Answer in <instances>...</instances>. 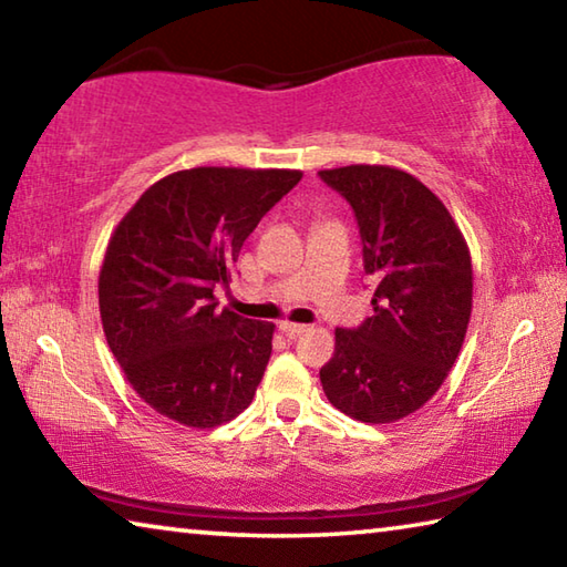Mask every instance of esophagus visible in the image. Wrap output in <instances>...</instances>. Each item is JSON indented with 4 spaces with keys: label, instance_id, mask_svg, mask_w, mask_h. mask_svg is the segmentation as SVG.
I'll list each match as a JSON object with an SVG mask.
<instances>
[{
    "label": "esophagus",
    "instance_id": "1",
    "mask_svg": "<svg viewBox=\"0 0 567 567\" xmlns=\"http://www.w3.org/2000/svg\"><path fill=\"white\" fill-rule=\"evenodd\" d=\"M280 330L287 334V338H290V340H295L297 338V334H302V332H307V330H310V324H300V322H280Z\"/></svg>",
    "mask_w": 567,
    "mask_h": 567
}]
</instances>
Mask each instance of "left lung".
Instances as JSON below:
<instances>
[{
    "label": "left lung",
    "mask_w": 567,
    "mask_h": 567,
    "mask_svg": "<svg viewBox=\"0 0 567 567\" xmlns=\"http://www.w3.org/2000/svg\"><path fill=\"white\" fill-rule=\"evenodd\" d=\"M318 175L350 203L364 275L375 282L372 318L334 330L322 390L354 420L395 422L435 395L463 348L473 310L470 249L447 207L408 172L350 165Z\"/></svg>",
    "instance_id": "1"
}]
</instances>
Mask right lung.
<instances>
[{"label": "right lung", "mask_w": 567, "mask_h": 567, "mask_svg": "<svg viewBox=\"0 0 567 567\" xmlns=\"http://www.w3.org/2000/svg\"><path fill=\"white\" fill-rule=\"evenodd\" d=\"M300 179V169H182L114 229L100 270L102 328L159 415L205 430L252 402L275 324L217 310L215 287H229L245 239Z\"/></svg>", "instance_id": "add662e5"}]
</instances>
